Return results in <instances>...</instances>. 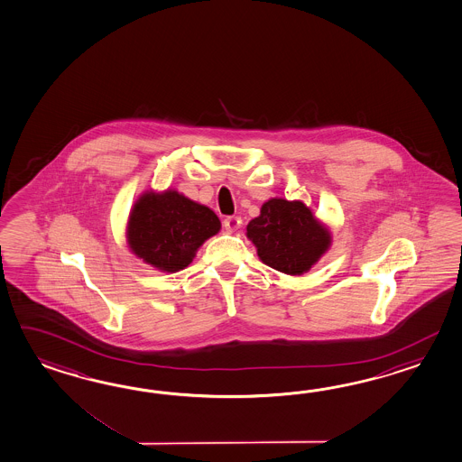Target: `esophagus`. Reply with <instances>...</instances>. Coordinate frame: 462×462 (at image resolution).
<instances>
[{
	"label": "esophagus",
	"instance_id": "obj_1",
	"mask_svg": "<svg viewBox=\"0 0 462 462\" xmlns=\"http://www.w3.org/2000/svg\"><path fill=\"white\" fill-rule=\"evenodd\" d=\"M243 225V221H241V217H237V216H229V217H226L225 223L223 226L226 227V231H236L237 227H241Z\"/></svg>",
	"mask_w": 462,
	"mask_h": 462
}]
</instances>
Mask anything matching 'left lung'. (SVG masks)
<instances>
[{"label":"left lung","instance_id":"left-lung-1","mask_svg":"<svg viewBox=\"0 0 462 462\" xmlns=\"http://www.w3.org/2000/svg\"><path fill=\"white\" fill-rule=\"evenodd\" d=\"M246 236L260 260L286 274H303L330 248L331 235L301 201L274 198L249 221Z\"/></svg>","mask_w":462,"mask_h":462}]
</instances>
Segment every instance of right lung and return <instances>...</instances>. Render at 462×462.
<instances>
[{"label":"right lung","mask_w":462,"mask_h":462,"mask_svg":"<svg viewBox=\"0 0 462 462\" xmlns=\"http://www.w3.org/2000/svg\"><path fill=\"white\" fill-rule=\"evenodd\" d=\"M219 229L221 221L214 211L178 190H147L132 208L127 243L147 264L176 273L189 266L198 248Z\"/></svg>","instance_id":"1"}]
</instances>
